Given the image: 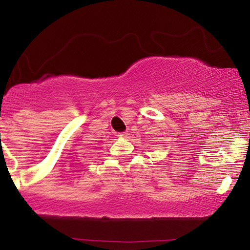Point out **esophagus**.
I'll return each mask as SVG.
<instances>
[{
  "label": "esophagus",
  "instance_id": "esophagus-1",
  "mask_svg": "<svg viewBox=\"0 0 250 250\" xmlns=\"http://www.w3.org/2000/svg\"><path fill=\"white\" fill-rule=\"evenodd\" d=\"M119 136H121V138L127 139V138H129V133L128 132H122V133H119Z\"/></svg>",
  "mask_w": 250,
  "mask_h": 250
}]
</instances>
